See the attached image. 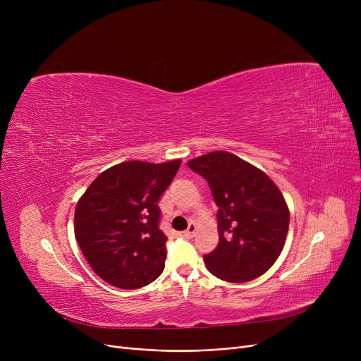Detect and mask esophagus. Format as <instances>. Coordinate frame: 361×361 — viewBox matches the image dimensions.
I'll list each match as a JSON object with an SVG mask.
<instances>
[{"label":"esophagus","instance_id":"esophagus-1","mask_svg":"<svg viewBox=\"0 0 361 361\" xmlns=\"http://www.w3.org/2000/svg\"><path fill=\"white\" fill-rule=\"evenodd\" d=\"M195 234H196V225H195V224H190V225H188V228H187L185 231H183V233H181V235H183V237H185V238H192Z\"/></svg>","mask_w":361,"mask_h":361}]
</instances>
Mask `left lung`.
Returning a JSON list of instances; mask_svg holds the SVG:
<instances>
[{
    "instance_id": "left-lung-1",
    "label": "left lung",
    "mask_w": 361,
    "mask_h": 361,
    "mask_svg": "<svg viewBox=\"0 0 361 361\" xmlns=\"http://www.w3.org/2000/svg\"><path fill=\"white\" fill-rule=\"evenodd\" d=\"M211 187L218 206L216 249L206 268L226 282H247L267 272L286 244L290 211L276 184L255 165L216 150L188 161Z\"/></svg>"
}]
</instances>
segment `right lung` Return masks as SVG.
Segmentation results:
<instances>
[{"label": "right lung", "instance_id": "obj_1", "mask_svg": "<svg viewBox=\"0 0 361 361\" xmlns=\"http://www.w3.org/2000/svg\"><path fill=\"white\" fill-rule=\"evenodd\" d=\"M180 159L128 161L105 169L74 211V235L99 278L123 290L142 288L165 268L166 235L158 200L176 177Z\"/></svg>", "mask_w": 361, "mask_h": 361}]
</instances>
